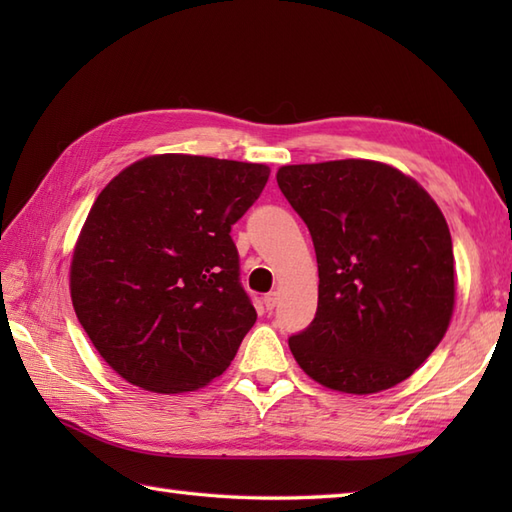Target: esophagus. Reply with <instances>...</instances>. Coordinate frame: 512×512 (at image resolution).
Instances as JSON below:
<instances>
[{
	"mask_svg": "<svg viewBox=\"0 0 512 512\" xmlns=\"http://www.w3.org/2000/svg\"><path fill=\"white\" fill-rule=\"evenodd\" d=\"M277 299H279L277 292H268V295H264V306H266V310H273V308L277 306Z\"/></svg>",
	"mask_w": 512,
	"mask_h": 512,
	"instance_id": "34e87169",
	"label": "esophagus"
}]
</instances>
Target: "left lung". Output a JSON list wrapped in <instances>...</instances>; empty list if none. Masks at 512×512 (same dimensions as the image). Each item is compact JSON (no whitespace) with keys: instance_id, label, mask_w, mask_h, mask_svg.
I'll return each instance as SVG.
<instances>
[{"instance_id":"left-lung-1","label":"left lung","mask_w":512,"mask_h":512,"mask_svg":"<svg viewBox=\"0 0 512 512\" xmlns=\"http://www.w3.org/2000/svg\"><path fill=\"white\" fill-rule=\"evenodd\" d=\"M277 184L306 222L319 264L317 314L288 339L295 361L343 394L402 383L453 314V244L438 204L374 160L288 165Z\"/></svg>"}]
</instances>
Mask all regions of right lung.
Masks as SVG:
<instances>
[{
	"label": "right lung",
	"instance_id": "right-lung-1",
	"mask_svg": "<svg viewBox=\"0 0 512 512\" xmlns=\"http://www.w3.org/2000/svg\"><path fill=\"white\" fill-rule=\"evenodd\" d=\"M266 165L149 156L99 193L70 266L72 306L116 374L158 394L193 391L231 365L257 312L231 226Z\"/></svg>",
	"mask_w": 512,
	"mask_h": 512
}]
</instances>
